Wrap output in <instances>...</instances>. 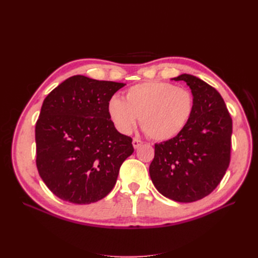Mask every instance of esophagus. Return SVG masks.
<instances>
[{"mask_svg":"<svg viewBox=\"0 0 258 258\" xmlns=\"http://www.w3.org/2000/svg\"><path fill=\"white\" fill-rule=\"evenodd\" d=\"M142 144H143V141H141V140L138 138H135L134 141H132V145H134L135 148H139Z\"/></svg>","mask_w":258,"mask_h":258,"instance_id":"1","label":"esophagus"}]
</instances>
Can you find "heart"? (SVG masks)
Returning a JSON list of instances; mask_svg holds the SVG:
<instances>
[{"mask_svg":"<svg viewBox=\"0 0 258 258\" xmlns=\"http://www.w3.org/2000/svg\"><path fill=\"white\" fill-rule=\"evenodd\" d=\"M194 112V93L168 82L137 84L124 92V101L114 96L107 102V113L120 134L129 135L140 117L141 127L156 141L181 134Z\"/></svg>","mask_w":258,"mask_h":258,"instance_id":"heart-1","label":"heart"}]
</instances>
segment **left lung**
<instances>
[{
  "label": "left lung",
  "mask_w": 258,
  "mask_h": 258,
  "mask_svg": "<svg viewBox=\"0 0 258 258\" xmlns=\"http://www.w3.org/2000/svg\"><path fill=\"white\" fill-rule=\"evenodd\" d=\"M195 97V112L173 139L155 144L150 175L157 190L177 202L205 198L221 183L230 162L232 119L222 96L196 76L182 74Z\"/></svg>",
  "instance_id": "left-lung-1"
}]
</instances>
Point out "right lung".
Masks as SVG:
<instances>
[{
    "label": "right lung",
    "instance_id": "add662e5",
    "mask_svg": "<svg viewBox=\"0 0 258 258\" xmlns=\"http://www.w3.org/2000/svg\"><path fill=\"white\" fill-rule=\"evenodd\" d=\"M123 86L74 75L45 98L35 124L36 167L60 199L89 205L104 198L134 153L132 139L107 113L108 100Z\"/></svg>",
    "mask_w": 258,
    "mask_h": 258
}]
</instances>
